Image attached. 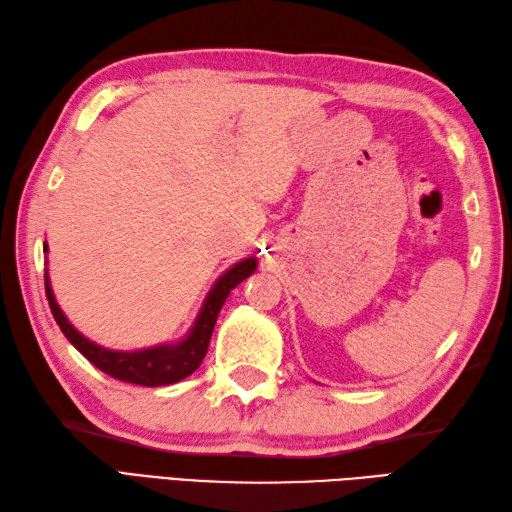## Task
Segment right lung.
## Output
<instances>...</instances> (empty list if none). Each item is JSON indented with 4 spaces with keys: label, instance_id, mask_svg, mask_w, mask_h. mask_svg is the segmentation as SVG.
<instances>
[{
    "label": "right lung",
    "instance_id": "1",
    "mask_svg": "<svg viewBox=\"0 0 512 512\" xmlns=\"http://www.w3.org/2000/svg\"><path fill=\"white\" fill-rule=\"evenodd\" d=\"M45 252H48V245H45ZM256 265H258L256 258L249 256L241 260V263H236L234 267L227 269L225 274L214 282V287L210 289L206 302H203L195 324H192L190 333L181 339V342L160 344V346L133 350V352L107 350L94 342H89L87 337L78 333L76 328L67 322L61 306L54 300L48 271H45V295H48L50 311L54 315L56 324H59V328L63 331V335L70 339V344L81 352L83 357L92 361L98 370L124 383L144 385V388H157V385H170L186 379L188 374H192L201 366V361L208 352L210 337L214 331V324H217L223 302L227 300V295H230V291L236 285H241L245 278L254 274Z\"/></svg>",
    "mask_w": 512,
    "mask_h": 512
}]
</instances>
